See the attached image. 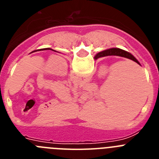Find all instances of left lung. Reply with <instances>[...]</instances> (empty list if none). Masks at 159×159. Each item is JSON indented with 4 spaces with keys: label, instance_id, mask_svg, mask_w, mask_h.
I'll list each match as a JSON object with an SVG mask.
<instances>
[{
    "label": "left lung",
    "instance_id": "8db88e82",
    "mask_svg": "<svg viewBox=\"0 0 159 159\" xmlns=\"http://www.w3.org/2000/svg\"><path fill=\"white\" fill-rule=\"evenodd\" d=\"M41 50H46V49H41ZM41 50H38V51H41ZM36 52V51H35Z\"/></svg>",
    "mask_w": 159,
    "mask_h": 159
}]
</instances>
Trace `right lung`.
<instances>
[{"label":"right lung","mask_w":159,"mask_h":159,"mask_svg":"<svg viewBox=\"0 0 159 159\" xmlns=\"http://www.w3.org/2000/svg\"><path fill=\"white\" fill-rule=\"evenodd\" d=\"M107 56H119V57H125V58L130 59V60H133L134 62H136L137 64H139V61L134 58L133 56H132L130 53L124 51V50H122L120 48H111L107 49V50H105V51H102L101 52L98 53L95 57V59L99 58V57H107Z\"/></svg>","instance_id":"obj_1"}]
</instances>
